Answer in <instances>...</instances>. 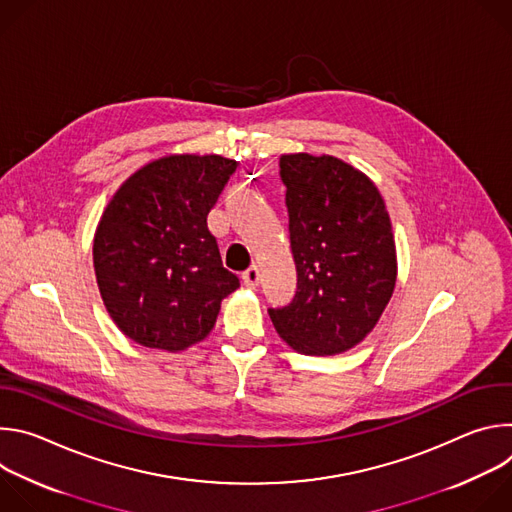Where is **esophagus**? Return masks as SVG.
Here are the masks:
<instances>
[{
    "label": "esophagus",
    "instance_id": "esophagus-1",
    "mask_svg": "<svg viewBox=\"0 0 512 512\" xmlns=\"http://www.w3.org/2000/svg\"><path fill=\"white\" fill-rule=\"evenodd\" d=\"M243 283L247 287H257V283H259V267L257 265H251L247 271H243Z\"/></svg>",
    "mask_w": 512,
    "mask_h": 512
}]
</instances>
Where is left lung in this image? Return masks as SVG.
<instances>
[{
	"label": "left lung",
	"mask_w": 512,
	"mask_h": 512,
	"mask_svg": "<svg viewBox=\"0 0 512 512\" xmlns=\"http://www.w3.org/2000/svg\"><path fill=\"white\" fill-rule=\"evenodd\" d=\"M279 168L298 291L269 318L300 354L346 352L373 332L395 291L385 200L367 174L334 156L283 154Z\"/></svg>",
	"instance_id": "1"
}]
</instances>
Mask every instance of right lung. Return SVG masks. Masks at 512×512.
<instances>
[{"instance_id": "right-lung-1", "label": "right lung", "mask_w": 512, "mask_h": 512, "mask_svg": "<svg viewBox=\"0 0 512 512\" xmlns=\"http://www.w3.org/2000/svg\"><path fill=\"white\" fill-rule=\"evenodd\" d=\"M235 170L218 154L162 156L135 170L103 210L93 239L97 285L133 342L166 352L202 342L241 285L206 227Z\"/></svg>"}]
</instances>
